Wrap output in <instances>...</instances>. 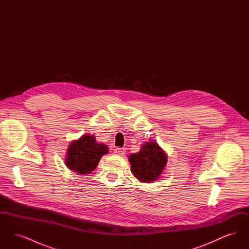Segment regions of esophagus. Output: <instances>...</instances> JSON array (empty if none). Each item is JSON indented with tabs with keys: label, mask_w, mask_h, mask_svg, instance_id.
Wrapping results in <instances>:
<instances>
[{
	"label": "esophagus",
	"mask_w": 249,
	"mask_h": 249,
	"mask_svg": "<svg viewBox=\"0 0 249 249\" xmlns=\"http://www.w3.org/2000/svg\"><path fill=\"white\" fill-rule=\"evenodd\" d=\"M115 154L119 155V156H124L126 154V148L124 147H117L115 149Z\"/></svg>",
	"instance_id": "obj_1"
}]
</instances>
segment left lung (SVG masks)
Here are the masks:
<instances>
[{
  "instance_id": "left-lung-1",
  "label": "left lung",
  "mask_w": 249,
  "mask_h": 249,
  "mask_svg": "<svg viewBox=\"0 0 249 249\" xmlns=\"http://www.w3.org/2000/svg\"><path fill=\"white\" fill-rule=\"evenodd\" d=\"M133 176L143 183H150L161 175L166 163L167 156L155 142H144L138 153L129 157Z\"/></svg>"
}]
</instances>
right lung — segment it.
<instances>
[{
  "label": "right lung",
  "mask_w": 249,
  "mask_h": 249,
  "mask_svg": "<svg viewBox=\"0 0 249 249\" xmlns=\"http://www.w3.org/2000/svg\"><path fill=\"white\" fill-rule=\"evenodd\" d=\"M66 166L80 175L90 174L98 165L101 158L108 153V147L98 143L94 136L83 135L69 145Z\"/></svg>",
  "instance_id": "right-lung-1"
}]
</instances>
